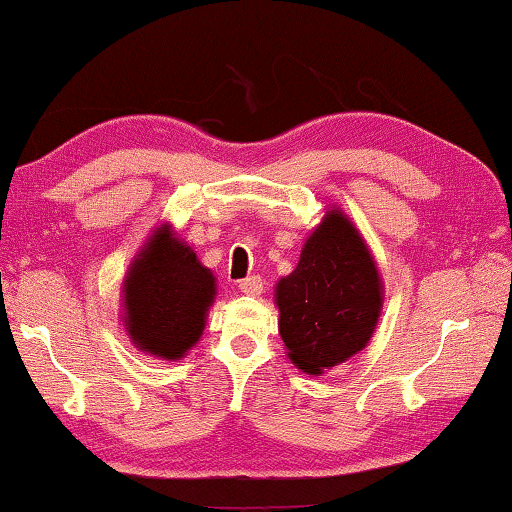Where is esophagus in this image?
I'll list each match as a JSON object with an SVG mask.
<instances>
[{"label":"esophagus","mask_w":512,"mask_h":512,"mask_svg":"<svg viewBox=\"0 0 512 512\" xmlns=\"http://www.w3.org/2000/svg\"><path fill=\"white\" fill-rule=\"evenodd\" d=\"M263 285L265 283L260 276H249V278H245V281L238 283V289L245 296H260V292H263Z\"/></svg>","instance_id":"esophagus-1"}]
</instances>
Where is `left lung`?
Listing matches in <instances>:
<instances>
[{
    "instance_id": "obj_1",
    "label": "left lung",
    "mask_w": 512,
    "mask_h": 512,
    "mask_svg": "<svg viewBox=\"0 0 512 512\" xmlns=\"http://www.w3.org/2000/svg\"><path fill=\"white\" fill-rule=\"evenodd\" d=\"M274 296L287 356L305 374L332 370L368 345L381 316L383 283L363 236L341 209L325 211Z\"/></svg>"
}]
</instances>
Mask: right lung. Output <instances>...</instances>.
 <instances>
[{"mask_svg":"<svg viewBox=\"0 0 512 512\" xmlns=\"http://www.w3.org/2000/svg\"><path fill=\"white\" fill-rule=\"evenodd\" d=\"M122 292V321L131 343L176 361L200 341L216 298V278L165 223L133 258Z\"/></svg>","mask_w":512,"mask_h":512,"instance_id":"obj_1","label":"right lung"}]
</instances>
